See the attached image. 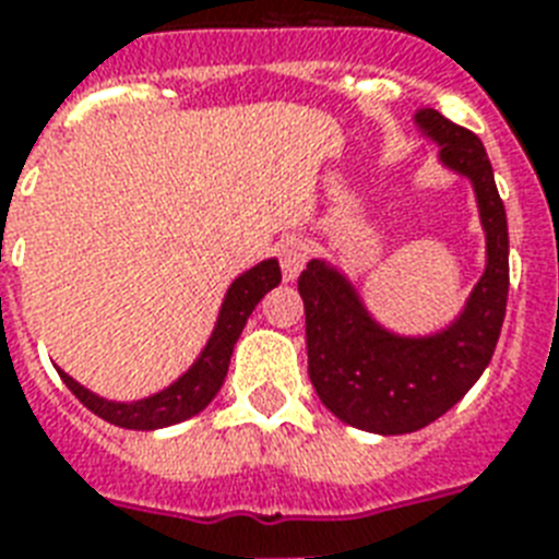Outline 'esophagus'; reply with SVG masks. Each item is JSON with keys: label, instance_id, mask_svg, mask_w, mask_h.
<instances>
[{"label": "esophagus", "instance_id": "esophagus-1", "mask_svg": "<svg viewBox=\"0 0 559 559\" xmlns=\"http://www.w3.org/2000/svg\"><path fill=\"white\" fill-rule=\"evenodd\" d=\"M275 252H278L284 281L298 278V272H301V266H305V261H307V246L301 243L296 235H289V237H284V240H281Z\"/></svg>", "mask_w": 559, "mask_h": 559}]
</instances>
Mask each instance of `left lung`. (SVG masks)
I'll use <instances>...</instances> for the list:
<instances>
[{
    "mask_svg": "<svg viewBox=\"0 0 559 559\" xmlns=\"http://www.w3.org/2000/svg\"><path fill=\"white\" fill-rule=\"evenodd\" d=\"M417 124L441 144L443 165L473 179L487 231V270L459 322L429 340H400L371 322L336 270L310 261L298 275L316 394L340 420L377 435L424 429L473 389L493 357L511 284L508 217L485 144L438 109H420Z\"/></svg>",
    "mask_w": 559,
    "mask_h": 559,
    "instance_id": "1",
    "label": "left lung"
}]
</instances>
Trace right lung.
I'll list each match as a JSON object with an SVG mask.
<instances>
[{"instance_id": "obj_1", "label": "right lung", "mask_w": 559, "mask_h": 559, "mask_svg": "<svg viewBox=\"0 0 559 559\" xmlns=\"http://www.w3.org/2000/svg\"><path fill=\"white\" fill-rule=\"evenodd\" d=\"M278 261H263L258 266H252L246 275H240L231 284V289H228L223 310H219L217 328L211 333L202 357L170 389L159 391L153 397L139 400V403H109V400L95 397L92 391L78 385L69 373L60 371V377H63L69 391L81 400L83 406L95 412L98 417H104L107 424L121 426V429H162V426H174L179 420H188V417H193L197 412L209 406L211 397L219 391V385H223L228 373V359H231L235 342L243 333L246 319L252 316L258 301L272 287H278Z\"/></svg>"}]
</instances>
